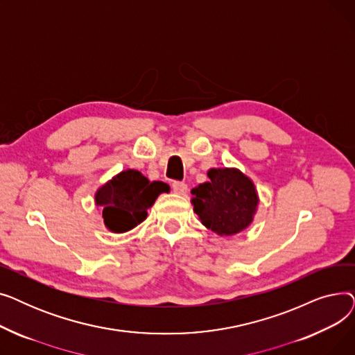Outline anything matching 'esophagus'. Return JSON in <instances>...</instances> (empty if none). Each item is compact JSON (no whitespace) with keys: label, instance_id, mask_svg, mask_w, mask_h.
<instances>
[{"label":"esophagus","instance_id":"1","mask_svg":"<svg viewBox=\"0 0 355 355\" xmlns=\"http://www.w3.org/2000/svg\"><path fill=\"white\" fill-rule=\"evenodd\" d=\"M173 191H174L175 194L185 196V194H187V191H189V187H187V184H185V182L175 181V182H173Z\"/></svg>","mask_w":355,"mask_h":355}]
</instances>
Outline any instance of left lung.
<instances>
[{"instance_id":"left-lung-1","label":"left lung","mask_w":355,"mask_h":355,"mask_svg":"<svg viewBox=\"0 0 355 355\" xmlns=\"http://www.w3.org/2000/svg\"><path fill=\"white\" fill-rule=\"evenodd\" d=\"M207 182L191 190L194 213L202 226L218 236H234L248 229L259 206L256 185L239 168H210Z\"/></svg>"}]
</instances>
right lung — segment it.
<instances>
[{
  "label": "right lung",
  "instance_id": "obj_1",
  "mask_svg": "<svg viewBox=\"0 0 355 355\" xmlns=\"http://www.w3.org/2000/svg\"><path fill=\"white\" fill-rule=\"evenodd\" d=\"M170 185L149 181L138 170H125L107 180L95 193V204L103 209V223L112 233H126L146 218L148 209Z\"/></svg>",
  "mask_w": 355,
  "mask_h": 355
}]
</instances>
